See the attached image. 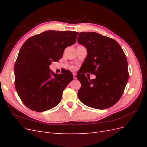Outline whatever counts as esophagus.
Masks as SVG:
<instances>
[{"instance_id":"34e87169","label":"esophagus","mask_w":147,"mask_h":147,"mask_svg":"<svg viewBox=\"0 0 147 147\" xmlns=\"http://www.w3.org/2000/svg\"><path fill=\"white\" fill-rule=\"evenodd\" d=\"M73 75H74V79H76V78H77L76 74H75V73H74V74H73Z\"/></svg>"}]
</instances>
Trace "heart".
I'll use <instances>...</instances> for the list:
<instances>
[{"label":"heart","mask_w":147,"mask_h":147,"mask_svg":"<svg viewBox=\"0 0 147 147\" xmlns=\"http://www.w3.org/2000/svg\"><path fill=\"white\" fill-rule=\"evenodd\" d=\"M70 69H71V70H75V67L74 66V65H70Z\"/></svg>","instance_id":"1"}]
</instances>
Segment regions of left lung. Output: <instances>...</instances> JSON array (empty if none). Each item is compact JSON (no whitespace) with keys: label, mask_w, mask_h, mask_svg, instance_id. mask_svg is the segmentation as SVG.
Segmentation results:
<instances>
[{"label":"left lung","mask_w":147,"mask_h":147,"mask_svg":"<svg viewBox=\"0 0 147 147\" xmlns=\"http://www.w3.org/2000/svg\"><path fill=\"white\" fill-rule=\"evenodd\" d=\"M77 41L88 55L77 77L81 83L78 91L83 104L96 109L114 105L121 98L129 78L126 56L115 40L96 32H80ZM96 75L90 80L85 74Z\"/></svg>","instance_id":"left-lung-1"}]
</instances>
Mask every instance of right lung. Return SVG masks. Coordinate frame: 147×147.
Returning a JSON list of instances; mask_svg holds the SVG:
<instances>
[{
    "label": "right lung",
    "mask_w": 147,
    "mask_h": 147,
    "mask_svg": "<svg viewBox=\"0 0 147 147\" xmlns=\"http://www.w3.org/2000/svg\"><path fill=\"white\" fill-rule=\"evenodd\" d=\"M78 34L47 30L30 37L21 47L15 64V85L21 101L30 110L43 112L59 104L74 76L67 70L54 74L49 65L63 57L65 48L74 45Z\"/></svg>",
    "instance_id": "obj_1"
}]
</instances>
